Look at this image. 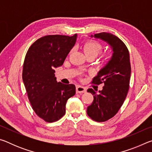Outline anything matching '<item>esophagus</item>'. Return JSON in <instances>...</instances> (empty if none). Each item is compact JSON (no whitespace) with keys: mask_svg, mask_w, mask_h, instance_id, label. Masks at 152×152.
Returning <instances> with one entry per match:
<instances>
[{"mask_svg":"<svg viewBox=\"0 0 152 152\" xmlns=\"http://www.w3.org/2000/svg\"><path fill=\"white\" fill-rule=\"evenodd\" d=\"M86 92V88L82 86L78 85L76 86V92L77 93H84V92Z\"/></svg>","mask_w":152,"mask_h":152,"instance_id":"1","label":"esophagus"}]
</instances>
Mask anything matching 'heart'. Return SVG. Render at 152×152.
<instances>
[{
  "instance_id": "b5f03b06",
  "label": "heart",
  "mask_w": 152,
  "mask_h": 152,
  "mask_svg": "<svg viewBox=\"0 0 152 152\" xmlns=\"http://www.w3.org/2000/svg\"><path fill=\"white\" fill-rule=\"evenodd\" d=\"M84 53L85 56H96L102 50V45L99 42H95V41H87L84 43L82 46ZM106 59H109V57L106 58Z\"/></svg>"
}]
</instances>
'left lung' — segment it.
Here are the masks:
<instances>
[{"label": "left lung", "instance_id": "1", "mask_svg": "<svg viewBox=\"0 0 152 152\" xmlns=\"http://www.w3.org/2000/svg\"><path fill=\"white\" fill-rule=\"evenodd\" d=\"M92 37L104 41L113 50L111 58L92 82L103 84L102 90L98 93L92 88L87 90L94 97L87 114L95 121L104 122L117 114L127 96L131 78L129 53L125 43L111 33L102 32Z\"/></svg>", "mask_w": 152, "mask_h": 152}]
</instances>
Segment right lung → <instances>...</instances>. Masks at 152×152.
<instances>
[{"label":"right lung","instance_id":"1","mask_svg":"<svg viewBox=\"0 0 152 152\" xmlns=\"http://www.w3.org/2000/svg\"><path fill=\"white\" fill-rule=\"evenodd\" d=\"M73 36L46 35L31 45L25 56L23 81L32 108L38 117L52 123L66 113L69 98L76 93L74 84L58 82L55 68L61 66L75 45Z\"/></svg>","mask_w":152,"mask_h":152}]
</instances>
